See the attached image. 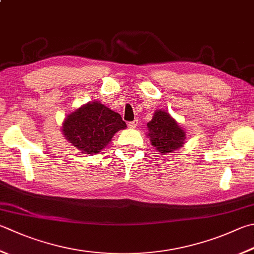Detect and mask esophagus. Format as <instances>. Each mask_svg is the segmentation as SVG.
I'll return each mask as SVG.
<instances>
[{"mask_svg":"<svg viewBox=\"0 0 254 254\" xmlns=\"http://www.w3.org/2000/svg\"><path fill=\"white\" fill-rule=\"evenodd\" d=\"M138 124H139V122H138L137 119H136V121L129 123L128 126H129V128H130V129H135V128L138 126Z\"/></svg>","mask_w":254,"mask_h":254,"instance_id":"1","label":"esophagus"}]
</instances>
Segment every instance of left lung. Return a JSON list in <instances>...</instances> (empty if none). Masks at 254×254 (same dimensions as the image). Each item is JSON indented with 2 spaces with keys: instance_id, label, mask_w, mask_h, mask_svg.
I'll return each mask as SVG.
<instances>
[{
  "instance_id": "left-lung-1",
  "label": "left lung",
  "mask_w": 254,
  "mask_h": 254,
  "mask_svg": "<svg viewBox=\"0 0 254 254\" xmlns=\"http://www.w3.org/2000/svg\"><path fill=\"white\" fill-rule=\"evenodd\" d=\"M148 133L152 147L161 155L178 150L184 147L186 131L169 113L157 109L151 121L147 124Z\"/></svg>"
}]
</instances>
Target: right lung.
<instances>
[{
	"label": "right lung",
	"instance_id": "right-lung-1",
	"mask_svg": "<svg viewBox=\"0 0 254 254\" xmlns=\"http://www.w3.org/2000/svg\"><path fill=\"white\" fill-rule=\"evenodd\" d=\"M126 127L121 115L98 100H93L66 116L62 124V132L76 149L90 156L102 151L115 133Z\"/></svg>",
	"mask_w": 254,
	"mask_h": 254
}]
</instances>
